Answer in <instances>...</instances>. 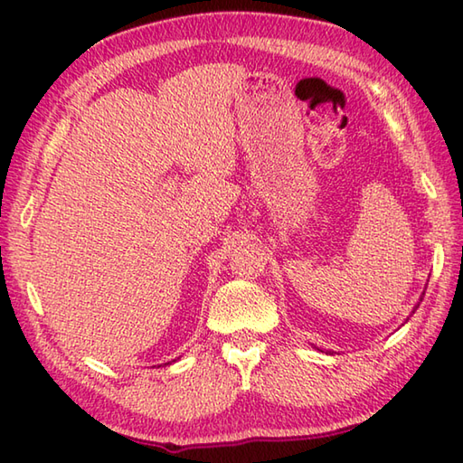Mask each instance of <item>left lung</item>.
I'll return each instance as SVG.
<instances>
[{
	"label": "left lung",
	"instance_id": "obj_1",
	"mask_svg": "<svg viewBox=\"0 0 463 463\" xmlns=\"http://www.w3.org/2000/svg\"><path fill=\"white\" fill-rule=\"evenodd\" d=\"M424 294H426V292H424ZM421 298H424V297H420V302H421ZM420 302H418V304H416V307H414V310H411V314H414V312H416V310H418V307H420ZM314 348H317V346H314Z\"/></svg>",
	"mask_w": 463,
	"mask_h": 463
}]
</instances>
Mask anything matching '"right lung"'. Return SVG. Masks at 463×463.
Wrapping results in <instances>:
<instances>
[{"label":"right lung","mask_w":463,"mask_h":463,"mask_svg":"<svg viewBox=\"0 0 463 463\" xmlns=\"http://www.w3.org/2000/svg\"><path fill=\"white\" fill-rule=\"evenodd\" d=\"M173 362H175V360H173ZM166 364H171V362H166Z\"/></svg>","instance_id":"1"}]
</instances>
